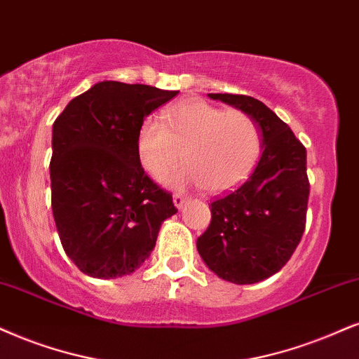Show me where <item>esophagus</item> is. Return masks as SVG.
Wrapping results in <instances>:
<instances>
[{"mask_svg": "<svg viewBox=\"0 0 359 359\" xmlns=\"http://www.w3.org/2000/svg\"><path fill=\"white\" fill-rule=\"evenodd\" d=\"M172 203H175V206L178 208V210H181V208L184 206V203H187V198H184L183 194H175V196H172Z\"/></svg>", "mask_w": 359, "mask_h": 359, "instance_id": "34e87169", "label": "esophagus"}]
</instances>
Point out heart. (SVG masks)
Listing matches in <instances>:
<instances>
[{"mask_svg":"<svg viewBox=\"0 0 359 359\" xmlns=\"http://www.w3.org/2000/svg\"><path fill=\"white\" fill-rule=\"evenodd\" d=\"M261 153L259 128L241 109H223L203 100L168 106L163 121L148 118L136 133V154L154 180H163L184 156L166 183L171 188L203 184L210 193L236 187Z\"/></svg>","mask_w":359,"mask_h":359,"instance_id":"1","label":"heart"}]
</instances>
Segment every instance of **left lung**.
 I'll list each match as a JSON object with an SVG mask.
<instances>
[{
    "instance_id": "left-lung-1",
    "label": "left lung",
    "mask_w": 359,
    "mask_h": 359,
    "mask_svg": "<svg viewBox=\"0 0 359 359\" xmlns=\"http://www.w3.org/2000/svg\"><path fill=\"white\" fill-rule=\"evenodd\" d=\"M208 96L255 119L261 156L246 181L211 203V223L196 248L221 280L253 285L280 271L302 241L309 196L306 149L261 101L229 93Z\"/></svg>"
}]
</instances>
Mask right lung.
<instances>
[{
	"mask_svg": "<svg viewBox=\"0 0 359 359\" xmlns=\"http://www.w3.org/2000/svg\"><path fill=\"white\" fill-rule=\"evenodd\" d=\"M180 91L100 81L53 125L51 206L61 245L91 278L135 273L149 258L172 196L146 176L136 133Z\"/></svg>",
	"mask_w": 359,
	"mask_h": 359,
	"instance_id": "right-lung-1",
	"label": "right lung"
}]
</instances>
